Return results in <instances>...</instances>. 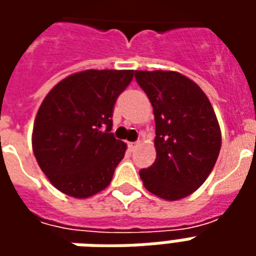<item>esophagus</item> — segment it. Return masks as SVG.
I'll list each match as a JSON object with an SVG mask.
<instances>
[{"label":"esophagus","instance_id":"esophagus-1","mask_svg":"<svg viewBox=\"0 0 256 256\" xmlns=\"http://www.w3.org/2000/svg\"><path fill=\"white\" fill-rule=\"evenodd\" d=\"M137 145H138V141H134V142H128V148L133 150L134 148L137 146Z\"/></svg>","mask_w":256,"mask_h":256}]
</instances>
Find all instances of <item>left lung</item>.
Here are the masks:
<instances>
[{"mask_svg":"<svg viewBox=\"0 0 256 256\" xmlns=\"http://www.w3.org/2000/svg\"><path fill=\"white\" fill-rule=\"evenodd\" d=\"M154 106L156 160L140 172L144 186L166 200L186 198L207 180L220 150V128L204 92L174 71H136Z\"/></svg>","mask_w":256,"mask_h":256,"instance_id":"1","label":"left lung"}]
</instances>
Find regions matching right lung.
I'll list each match as a JSON object with an SVG mask.
<instances>
[{
    "instance_id": "add662e5",
    "label": "right lung",
    "mask_w": 256,
    "mask_h": 256,
    "mask_svg": "<svg viewBox=\"0 0 256 256\" xmlns=\"http://www.w3.org/2000/svg\"><path fill=\"white\" fill-rule=\"evenodd\" d=\"M133 70H88L53 88L34 122L32 150L45 176L60 192L84 198L106 189L126 144L114 137L116 98Z\"/></svg>"
}]
</instances>
